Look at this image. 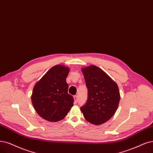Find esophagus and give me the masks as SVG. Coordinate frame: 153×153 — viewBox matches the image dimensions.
<instances>
[{"label": "esophagus", "mask_w": 153, "mask_h": 153, "mask_svg": "<svg viewBox=\"0 0 153 153\" xmlns=\"http://www.w3.org/2000/svg\"><path fill=\"white\" fill-rule=\"evenodd\" d=\"M74 103L76 104L77 103V101H78L77 96H74Z\"/></svg>", "instance_id": "1"}]
</instances>
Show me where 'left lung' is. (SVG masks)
<instances>
[{
	"label": "left lung",
	"instance_id": "8db88e82",
	"mask_svg": "<svg viewBox=\"0 0 153 153\" xmlns=\"http://www.w3.org/2000/svg\"><path fill=\"white\" fill-rule=\"evenodd\" d=\"M82 72L88 88V100L81 107L85 119L94 125L108 121L114 115L120 101L117 84L100 68L90 65Z\"/></svg>",
	"mask_w": 153,
	"mask_h": 153
}]
</instances>
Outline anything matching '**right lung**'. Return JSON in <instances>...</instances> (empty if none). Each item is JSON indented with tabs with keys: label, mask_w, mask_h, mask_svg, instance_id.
<instances>
[{
	"label": "right lung",
	"mask_w": 153,
	"mask_h": 153,
	"mask_svg": "<svg viewBox=\"0 0 153 153\" xmlns=\"http://www.w3.org/2000/svg\"><path fill=\"white\" fill-rule=\"evenodd\" d=\"M69 69L56 65L50 69L36 83L31 96L38 114L49 122L61 120L74 105V98L68 93L66 77Z\"/></svg>",
	"instance_id": "obj_1"
}]
</instances>
